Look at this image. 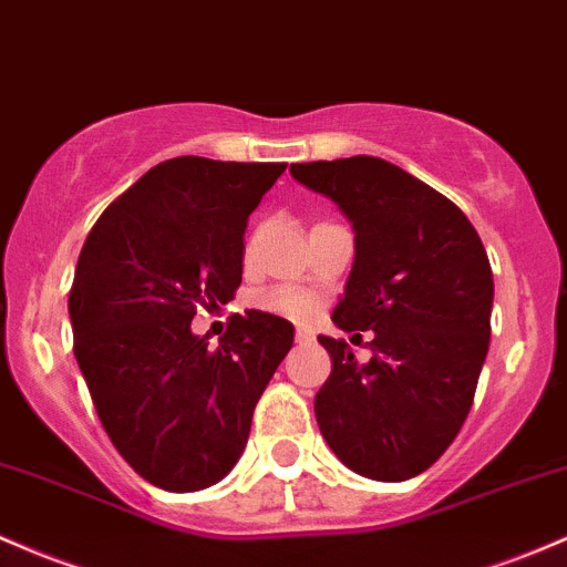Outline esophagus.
<instances>
[{
  "label": "esophagus",
  "instance_id": "34e87169",
  "mask_svg": "<svg viewBox=\"0 0 567 567\" xmlns=\"http://www.w3.org/2000/svg\"><path fill=\"white\" fill-rule=\"evenodd\" d=\"M315 336H312V331H309V328H296V341L298 344H309V341H312Z\"/></svg>",
  "mask_w": 567,
  "mask_h": 567
}]
</instances>
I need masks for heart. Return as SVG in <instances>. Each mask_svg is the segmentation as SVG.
<instances>
[{
	"label": "heart",
	"mask_w": 567,
	"mask_h": 567,
	"mask_svg": "<svg viewBox=\"0 0 567 567\" xmlns=\"http://www.w3.org/2000/svg\"><path fill=\"white\" fill-rule=\"evenodd\" d=\"M260 309L282 317H307L315 309V298L298 288H274L258 298Z\"/></svg>",
	"instance_id": "heart-1"
}]
</instances>
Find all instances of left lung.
Masks as SVG:
<instances>
[{"label":"left lung","mask_w":567,"mask_h":567,"mask_svg":"<svg viewBox=\"0 0 567 567\" xmlns=\"http://www.w3.org/2000/svg\"><path fill=\"white\" fill-rule=\"evenodd\" d=\"M354 231V264L331 320L371 331V360L320 336L331 377L315 416L333 455L377 482L412 478L446 452L474 403L489 347L493 269L476 228L422 179L374 155L293 164Z\"/></svg>","instance_id":"1"}]
</instances>
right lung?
I'll use <instances>...</instances> for the list:
<instances>
[{
    "instance_id": "right-lung-1",
    "label": "right lung",
    "mask_w": 567,
    "mask_h": 567,
    "mask_svg": "<svg viewBox=\"0 0 567 567\" xmlns=\"http://www.w3.org/2000/svg\"><path fill=\"white\" fill-rule=\"evenodd\" d=\"M288 164L179 155L104 209L70 290L74 358L115 450L169 493L220 482L293 347L269 312L234 315L220 344L190 331L196 307L241 285L247 217Z\"/></svg>"
}]
</instances>
